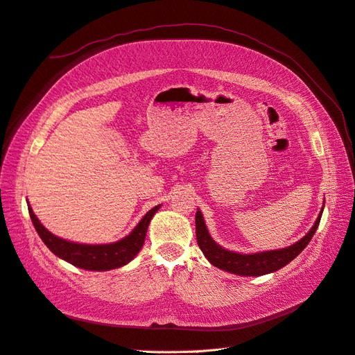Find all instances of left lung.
<instances>
[{"label":"left lung","mask_w":355,"mask_h":355,"mask_svg":"<svg viewBox=\"0 0 355 355\" xmlns=\"http://www.w3.org/2000/svg\"><path fill=\"white\" fill-rule=\"evenodd\" d=\"M322 210H324V207H322ZM322 210H321L320 216H318V219H316L315 225L312 226V230L309 231L302 240H298L295 244H293V246L285 248V249H279V250L252 253V255H241V253L230 252V250L220 248L219 244H216L205 228L204 217H202L201 211H196L195 223H196L198 246L202 250L205 258L217 268L230 271V272H234V275H240V276L267 275V272L277 271L279 268L285 267L288 262L293 261L298 255V253L307 246L309 241H311L313 237L318 225H320Z\"/></svg>","instance_id":"left-lung-1"}]
</instances>
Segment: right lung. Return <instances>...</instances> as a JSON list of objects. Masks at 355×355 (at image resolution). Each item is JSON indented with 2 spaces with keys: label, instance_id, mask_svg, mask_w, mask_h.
<instances>
[{
  "label": "right lung",
  "instance_id": "add662e5",
  "mask_svg": "<svg viewBox=\"0 0 355 355\" xmlns=\"http://www.w3.org/2000/svg\"><path fill=\"white\" fill-rule=\"evenodd\" d=\"M159 207L160 205L151 208L125 239L111 244H79L58 239L39 222L31 207L28 208V211L35 231H37L42 241L46 244L53 255L79 268L105 271L125 266L127 262H130L136 257V253L142 249L150 220L153 219L154 213L159 210Z\"/></svg>",
  "mask_w": 355,
  "mask_h": 355
}]
</instances>
